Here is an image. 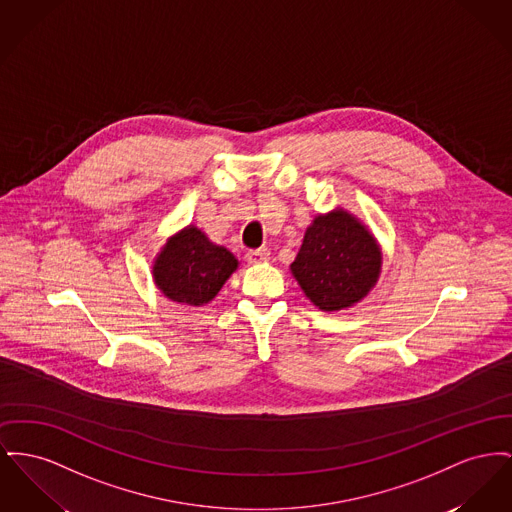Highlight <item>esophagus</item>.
<instances>
[{"instance_id":"34e87169","label":"esophagus","mask_w":512,"mask_h":512,"mask_svg":"<svg viewBox=\"0 0 512 512\" xmlns=\"http://www.w3.org/2000/svg\"><path fill=\"white\" fill-rule=\"evenodd\" d=\"M269 249H253V251H247V255H245V259H247V263H251V265H259V263H265V261H269Z\"/></svg>"}]
</instances>
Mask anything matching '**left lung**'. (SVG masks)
<instances>
[{
	"label": "left lung",
	"instance_id": "8db88e82",
	"mask_svg": "<svg viewBox=\"0 0 512 512\" xmlns=\"http://www.w3.org/2000/svg\"><path fill=\"white\" fill-rule=\"evenodd\" d=\"M381 265V247L367 226L338 209L315 216L290 271L313 305L340 311L369 294Z\"/></svg>",
	"mask_w": 512,
	"mask_h": 512
}]
</instances>
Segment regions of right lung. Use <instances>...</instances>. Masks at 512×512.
<instances>
[{"mask_svg":"<svg viewBox=\"0 0 512 512\" xmlns=\"http://www.w3.org/2000/svg\"><path fill=\"white\" fill-rule=\"evenodd\" d=\"M238 269V259L205 232L189 224L160 249L152 278L168 300L185 305H205L220 292Z\"/></svg>","mask_w":512,"mask_h":512,"instance_id":"add662e5","label":"right lung"}]
</instances>
